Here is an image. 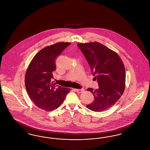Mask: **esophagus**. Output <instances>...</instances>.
Returning <instances> with one entry per match:
<instances>
[{"label": "esophagus", "instance_id": "1", "mask_svg": "<svg viewBox=\"0 0 150 150\" xmlns=\"http://www.w3.org/2000/svg\"><path fill=\"white\" fill-rule=\"evenodd\" d=\"M84 88H81V89H75V91L77 92V93H83V92H84Z\"/></svg>", "mask_w": 150, "mask_h": 150}]
</instances>
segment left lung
<instances>
[{
	"label": "left lung",
	"instance_id": "obj_1",
	"mask_svg": "<svg viewBox=\"0 0 150 150\" xmlns=\"http://www.w3.org/2000/svg\"><path fill=\"white\" fill-rule=\"evenodd\" d=\"M97 79L99 88H89L94 95L93 102L86 107L100 112L112 107L123 94L125 85V70L120 57L114 51L97 42L78 43Z\"/></svg>",
	"mask_w": 150,
	"mask_h": 150
}]
</instances>
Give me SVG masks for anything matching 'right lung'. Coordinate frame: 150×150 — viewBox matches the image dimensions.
<instances>
[{"instance_id": "add662e5", "label": "right lung", "mask_w": 150, "mask_h": 150, "mask_svg": "<svg viewBox=\"0 0 150 150\" xmlns=\"http://www.w3.org/2000/svg\"><path fill=\"white\" fill-rule=\"evenodd\" d=\"M70 44L61 42L43 48L33 58L27 69L25 79L27 92L36 106L45 111L59 107L70 91L51 81L57 57Z\"/></svg>"}]
</instances>
